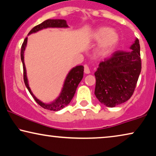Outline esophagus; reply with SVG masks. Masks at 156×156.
Segmentation results:
<instances>
[{
    "label": "esophagus",
    "instance_id": "1",
    "mask_svg": "<svg viewBox=\"0 0 156 156\" xmlns=\"http://www.w3.org/2000/svg\"><path fill=\"white\" fill-rule=\"evenodd\" d=\"M84 72L86 74H89L90 73V70L89 67H88V66H87V65H85V66H84Z\"/></svg>",
    "mask_w": 156,
    "mask_h": 156
}]
</instances>
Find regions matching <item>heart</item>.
<instances>
[{"label":"heart","mask_w":156,"mask_h":156,"mask_svg":"<svg viewBox=\"0 0 156 156\" xmlns=\"http://www.w3.org/2000/svg\"><path fill=\"white\" fill-rule=\"evenodd\" d=\"M93 38L97 41H99L96 49V52L99 56L108 54L115 47L119 41L118 34L106 27H100L96 29L93 34Z\"/></svg>","instance_id":"1"}]
</instances>
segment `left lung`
<instances>
[{
	"label": "left lung",
	"mask_w": 156,
	"mask_h": 156,
	"mask_svg": "<svg viewBox=\"0 0 156 156\" xmlns=\"http://www.w3.org/2000/svg\"><path fill=\"white\" fill-rule=\"evenodd\" d=\"M129 49V52L116 51L99 63L94 73V94L100 103L108 107H115L127 101L136 87L141 70L137 38Z\"/></svg>",
	"instance_id": "8db88e82"
}]
</instances>
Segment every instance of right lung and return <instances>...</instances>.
<instances>
[{
    "label": "right lung",
    "instance_id": "add662e5",
    "mask_svg": "<svg viewBox=\"0 0 156 156\" xmlns=\"http://www.w3.org/2000/svg\"><path fill=\"white\" fill-rule=\"evenodd\" d=\"M68 25L66 24V21L64 20H48L44 21L41 24L37 25L32 29L28 34V36L31 34L36 33L42 29H47V28H68ZM28 38L27 37L24 39V43L22 45L21 48V59H22L23 64V70H24V81L25 85L27 87L28 90L30 94L34 97V100L43 108L47 109V110L58 111L61 109L64 108L70 103L71 99L75 94L76 89H77L78 85L83 78V71H84V67L83 66H77L73 67L71 69V71L67 74L66 79H65L63 87H62V91L60 92L59 97L54 101L50 102V103H44V102L39 100L37 99L35 95L31 92V88L29 87V82H28V78L27 76V70L26 66L24 64V51L27 47Z\"/></svg>",
    "mask_w": 156,
    "mask_h": 156
}]
</instances>
